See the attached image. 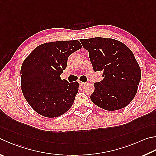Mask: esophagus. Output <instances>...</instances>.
Listing matches in <instances>:
<instances>
[{
	"label": "esophagus",
	"instance_id": "obj_1",
	"mask_svg": "<svg viewBox=\"0 0 156 156\" xmlns=\"http://www.w3.org/2000/svg\"><path fill=\"white\" fill-rule=\"evenodd\" d=\"M85 84H86V83H83V82H82V81H79V84L81 86H83Z\"/></svg>",
	"mask_w": 156,
	"mask_h": 156
}]
</instances>
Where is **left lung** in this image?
<instances>
[{
	"instance_id": "8db88e82",
	"label": "left lung",
	"mask_w": 156,
	"mask_h": 156,
	"mask_svg": "<svg viewBox=\"0 0 156 156\" xmlns=\"http://www.w3.org/2000/svg\"><path fill=\"white\" fill-rule=\"evenodd\" d=\"M95 72L102 71L104 79L95 83L90 100L104 110L123 108L136 94L141 70L134 54L126 45L114 39L95 37L80 39Z\"/></svg>"
}]
</instances>
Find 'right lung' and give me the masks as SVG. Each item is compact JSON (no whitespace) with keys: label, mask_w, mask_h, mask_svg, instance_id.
<instances>
[{"label":"right lung","mask_w":156,"mask_h":156,"mask_svg":"<svg viewBox=\"0 0 156 156\" xmlns=\"http://www.w3.org/2000/svg\"><path fill=\"white\" fill-rule=\"evenodd\" d=\"M82 48L78 40L39 45L25 58L21 67V87L31 108L44 117L63 115L74 101L78 82L61 80L69 56Z\"/></svg>","instance_id":"add662e5"}]
</instances>
